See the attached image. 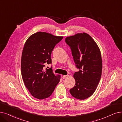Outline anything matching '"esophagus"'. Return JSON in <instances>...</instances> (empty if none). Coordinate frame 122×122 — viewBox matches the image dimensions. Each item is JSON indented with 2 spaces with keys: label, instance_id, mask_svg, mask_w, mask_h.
<instances>
[{
  "label": "esophagus",
  "instance_id": "obj_1",
  "mask_svg": "<svg viewBox=\"0 0 122 122\" xmlns=\"http://www.w3.org/2000/svg\"><path fill=\"white\" fill-rule=\"evenodd\" d=\"M69 75H64L62 76V78L63 79H66V78H67V77H69Z\"/></svg>",
  "mask_w": 122,
  "mask_h": 122
}]
</instances>
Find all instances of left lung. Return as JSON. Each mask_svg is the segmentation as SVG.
<instances>
[{"label":"left lung","instance_id":"8db88e82","mask_svg":"<svg viewBox=\"0 0 122 122\" xmlns=\"http://www.w3.org/2000/svg\"><path fill=\"white\" fill-rule=\"evenodd\" d=\"M71 51L76 67L75 86L70 90L74 98L85 100L94 93L101 77L102 60L101 51L92 38L85 32L66 38Z\"/></svg>","mask_w":122,"mask_h":122}]
</instances>
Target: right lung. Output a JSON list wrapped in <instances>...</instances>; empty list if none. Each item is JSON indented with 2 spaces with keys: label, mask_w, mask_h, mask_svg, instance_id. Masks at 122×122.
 <instances>
[{
  "label": "right lung",
  "mask_w": 122,
  "mask_h": 122,
  "mask_svg": "<svg viewBox=\"0 0 122 122\" xmlns=\"http://www.w3.org/2000/svg\"><path fill=\"white\" fill-rule=\"evenodd\" d=\"M62 38L40 31L29 37L24 45L21 60L22 80L31 95L37 99L51 96L60 81L61 76H55L52 68L45 70L44 67L51 63V52Z\"/></svg>",
  "instance_id": "1"
}]
</instances>
